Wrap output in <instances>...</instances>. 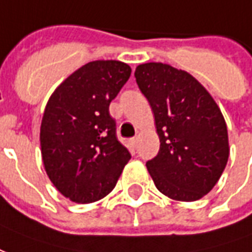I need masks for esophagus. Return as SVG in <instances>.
I'll list each match as a JSON object with an SVG mask.
<instances>
[{
	"label": "esophagus",
	"mask_w": 252,
	"mask_h": 252,
	"mask_svg": "<svg viewBox=\"0 0 252 252\" xmlns=\"http://www.w3.org/2000/svg\"><path fill=\"white\" fill-rule=\"evenodd\" d=\"M128 144H130V148L135 149V146H137V138H131L130 141H128Z\"/></svg>",
	"instance_id": "34e87169"
}]
</instances>
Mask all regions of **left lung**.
<instances>
[{
	"label": "left lung",
	"instance_id": "left-lung-1",
	"mask_svg": "<svg viewBox=\"0 0 252 252\" xmlns=\"http://www.w3.org/2000/svg\"><path fill=\"white\" fill-rule=\"evenodd\" d=\"M134 75L159 137L158 154L146 162L154 184L177 201L201 199L228 161V133L219 106L199 80L169 64H139Z\"/></svg>",
	"mask_w": 252,
	"mask_h": 252
}]
</instances>
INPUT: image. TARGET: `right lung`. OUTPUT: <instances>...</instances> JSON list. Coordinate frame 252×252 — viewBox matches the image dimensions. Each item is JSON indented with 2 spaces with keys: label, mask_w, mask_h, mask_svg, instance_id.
<instances>
[{
  "label": "right lung",
  "mask_w": 252,
  "mask_h": 252,
  "mask_svg": "<svg viewBox=\"0 0 252 252\" xmlns=\"http://www.w3.org/2000/svg\"><path fill=\"white\" fill-rule=\"evenodd\" d=\"M130 73V65L118 60L90 62L71 73L45 106L40 127L44 168L73 203L107 196L131 158L108 113Z\"/></svg>",
  "instance_id": "1"
}]
</instances>
